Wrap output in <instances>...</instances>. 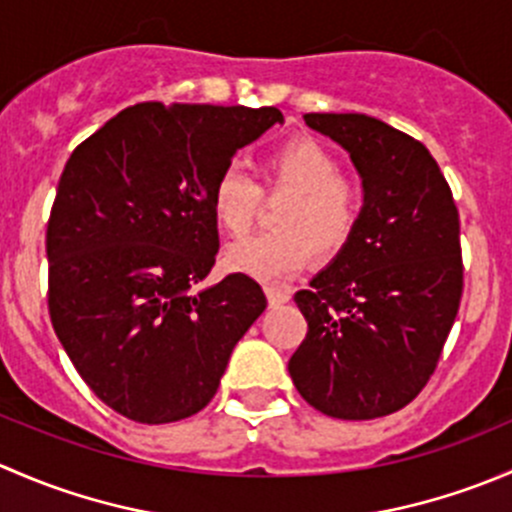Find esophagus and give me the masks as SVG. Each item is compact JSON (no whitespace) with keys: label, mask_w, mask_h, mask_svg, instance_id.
<instances>
[{"label":"esophagus","mask_w":512,"mask_h":512,"mask_svg":"<svg viewBox=\"0 0 512 512\" xmlns=\"http://www.w3.org/2000/svg\"><path fill=\"white\" fill-rule=\"evenodd\" d=\"M265 294H267V302H270V307H280V304L289 302V294L287 292H280V289L267 287Z\"/></svg>","instance_id":"1"}]
</instances>
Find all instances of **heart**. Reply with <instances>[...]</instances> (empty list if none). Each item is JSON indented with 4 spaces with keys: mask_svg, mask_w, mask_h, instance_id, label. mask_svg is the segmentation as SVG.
<instances>
[{
    "mask_svg": "<svg viewBox=\"0 0 512 512\" xmlns=\"http://www.w3.org/2000/svg\"><path fill=\"white\" fill-rule=\"evenodd\" d=\"M262 188L237 165H227L210 190L215 223L245 235L260 208V190L285 193L275 215L277 232L252 235L225 247L223 265L237 275L277 285L314 257H332L352 240L361 215V193L342 178V165L324 143L309 136L277 146L262 168Z\"/></svg>",
    "mask_w": 512,
    "mask_h": 512,
    "instance_id": "heart-1",
    "label": "heart"
}]
</instances>
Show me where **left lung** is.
Wrapping results in <instances>:
<instances>
[{
  "mask_svg": "<svg viewBox=\"0 0 512 512\" xmlns=\"http://www.w3.org/2000/svg\"><path fill=\"white\" fill-rule=\"evenodd\" d=\"M352 158L359 225L294 294L307 337L289 359L309 406L344 421L404 409L426 386L463 294L461 223L428 148L364 113H307Z\"/></svg>",
  "mask_w": 512,
  "mask_h": 512,
  "instance_id": "8db88e82",
  "label": "left lung"
}]
</instances>
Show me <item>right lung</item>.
<instances>
[{
	"label": "right lung",
	"mask_w": 512,
	"mask_h": 512,
	"mask_svg": "<svg viewBox=\"0 0 512 512\" xmlns=\"http://www.w3.org/2000/svg\"><path fill=\"white\" fill-rule=\"evenodd\" d=\"M275 106L136 103L66 163L46 227L49 314L81 379L138 423L210 404L235 344L265 312L245 275L195 292L218 255L215 178Z\"/></svg>",
	"instance_id": "add662e5"
}]
</instances>
